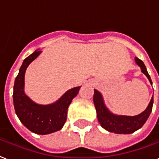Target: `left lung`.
Listing matches in <instances>:
<instances>
[{
  "label": "left lung",
  "mask_w": 159,
  "mask_h": 159,
  "mask_svg": "<svg viewBox=\"0 0 159 159\" xmlns=\"http://www.w3.org/2000/svg\"><path fill=\"white\" fill-rule=\"evenodd\" d=\"M135 60L136 64L141 68V72L148 77L152 85L150 76L147 72L146 67L142 60L136 57ZM93 100L97 113L98 121L103 128L116 134H131L141 128L149 117L153 108V96L151 99L146 109L143 113L136 116L116 115L112 113L105 106L102 95L97 90H95Z\"/></svg>",
  "instance_id": "8db88e82"
}]
</instances>
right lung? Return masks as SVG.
I'll use <instances>...</instances> for the list:
<instances>
[{"label": "right lung", "instance_id": "obj_1", "mask_svg": "<svg viewBox=\"0 0 159 159\" xmlns=\"http://www.w3.org/2000/svg\"><path fill=\"white\" fill-rule=\"evenodd\" d=\"M36 50L26 58L19 68L14 85L13 100L15 113L20 122L31 131L39 135H46L59 131L67 119L69 104L79 92L81 86L74 87L65 92L55 103L47 105L37 104L24 93V74L28 66L41 54Z\"/></svg>", "mask_w": 159, "mask_h": 159}]
</instances>
